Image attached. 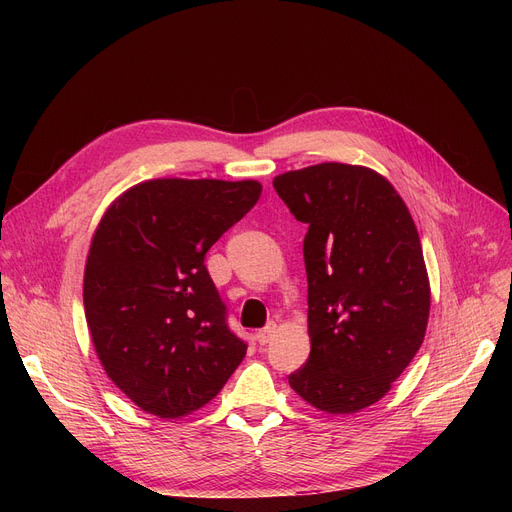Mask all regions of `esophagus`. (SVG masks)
Here are the masks:
<instances>
[{
  "label": "esophagus",
  "mask_w": 512,
  "mask_h": 512,
  "mask_svg": "<svg viewBox=\"0 0 512 512\" xmlns=\"http://www.w3.org/2000/svg\"><path fill=\"white\" fill-rule=\"evenodd\" d=\"M274 334H276V324H274V321H270V324H267L263 330L257 332V340H259V344H267L272 340Z\"/></svg>",
  "instance_id": "esophagus-1"
}]
</instances>
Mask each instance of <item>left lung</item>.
I'll return each instance as SVG.
<instances>
[{
	"label": "left lung",
	"instance_id": "1",
	"mask_svg": "<svg viewBox=\"0 0 512 512\" xmlns=\"http://www.w3.org/2000/svg\"><path fill=\"white\" fill-rule=\"evenodd\" d=\"M274 188L309 226L311 353L288 384L319 411L357 413L388 394L425 338L432 290L415 222L365 166L326 161L276 176Z\"/></svg>",
	"mask_w": 512,
	"mask_h": 512
}]
</instances>
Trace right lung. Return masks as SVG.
I'll use <instances>...</instances> for the list:
<instances>
[{"instance_id": "add662e5", "label": "right lung", "mask_w": 512, "mask_h": 512, "mask_svg": "<svg viewBox=\"0 0 512 512\" xmlns=\"http://www.w3.org/2000/svg\"><path fill=\"white\" fill-rule=\"evenodd\" d=\"M261 188L155 178L130 186L99 220L83 282L87 326L107 378L145 413L191 415L245 359L203 261Z\"/></svg>"}]
</instances>
